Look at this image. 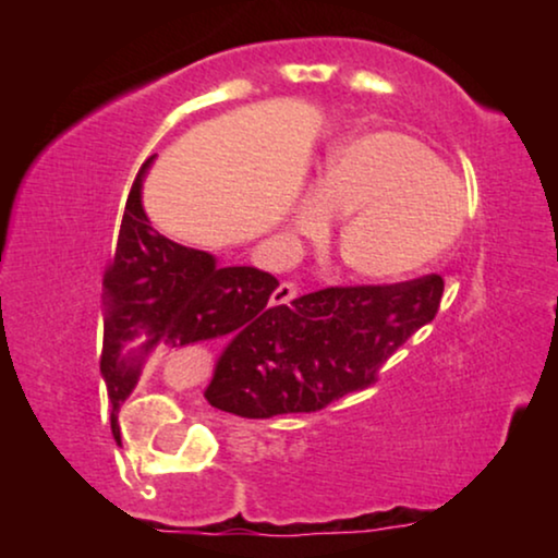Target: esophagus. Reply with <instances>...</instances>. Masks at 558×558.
Segmentation results:
<instances>
[{
    "label": "esophagus",
    "mask_w": 558,
    "mask_h": 558,
    "mask_svg": "<svg viewBox=\"0 0 558 558\" xmlns=\"http://www.w3.org/2000/svg\"><path fill=\"white\" fill-rule=\"evenodd\" d=\"M296 293H299L296 283H291V280H283V283H280V286L272 291V299H270V301H272L275 306L291 304V301L296 299Z\"/></svg>",
    "instance_id": "esophagus-1"
}]
</instances>
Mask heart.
<instances>
[{
    "label": "heart",
    "mask_w": 558,
    "mask_h": 558,
    "mask_svg": "<svg viewBox=\"0 0 558 558\" xmlns=\"http://www.w3.org/2000/svg\"><path fill=\"white\" fill-rule=\"evenodd\" d=\"M336 235L343 267L369 283H396L425 270L462 233L466 196L425 144L403 133H367L332 151L317 194L299 204L296 226Z\"/></svg>",
    "instance_id": "heart-1"
}]
</instances>
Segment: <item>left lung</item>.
I'll list each match as a JSON object with an SVG mask.
<instances>
[{
    "label": "left lung",
    "instance_id": "8db88e82",
    "mask_svg": "<svg viewBox=\"0 0 558 558\" xmlns=\"http://www.w3.org/2000/svg\"><path fill=\"white\" fill-rule=\"evenodd\" d=\"M440 275L390 286H330L275 310L226 345L204 390L246 420L319 412L369 388L409 338L438 315Z\"/></svg>",
    "mask_w": 558,
    "mask_h": 558
}]
</instances>
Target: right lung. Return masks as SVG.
<instances>
[{
	"mask_svg": "<svg viewBox=\"0 0 558 558\" xmlns=\"http://www.w3.org/2000/svg\"><path fill=\"white\" fill-rule=\"evenodd\" d=\"M141 168L125 202L118 243L101 283V377L114 412L136 388L141 364L157 343L168 349L239 336L257 328L275 310L278 280L257 267H220L213 254L170 241L149 226L141 207ZM144 335L138 352L123 355L128 340Z\"/></svg>",
	"mask_w": 558,
	"mask_h": 558,
	"instance_id": "right-lung-1",
	"label": "right lung"
}]
</instances>
